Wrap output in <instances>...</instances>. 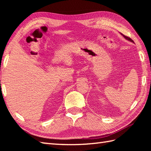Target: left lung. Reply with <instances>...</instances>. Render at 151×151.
Returning <instances> with one entry per match:
<instances>
[{
  "label": "left lung",
  "mask_w": 151,
  "mask_h": 151,
  "mask_svg": "<svg viewBox=\"0 0 151 151\" xmlns=\"http://www.w3.org/2000/svg\"><path fill=\"white\" fill-rule=\"evenodd\" d=\"M122 35H123V37H124V38H125V39H126V40H127L128 41H131V42H132V43H134V41H133V40H131L130 37H127V36H124V35H123V34H122Z\"/></svg>",
  "instance_id": "1"
}]
</instances>
